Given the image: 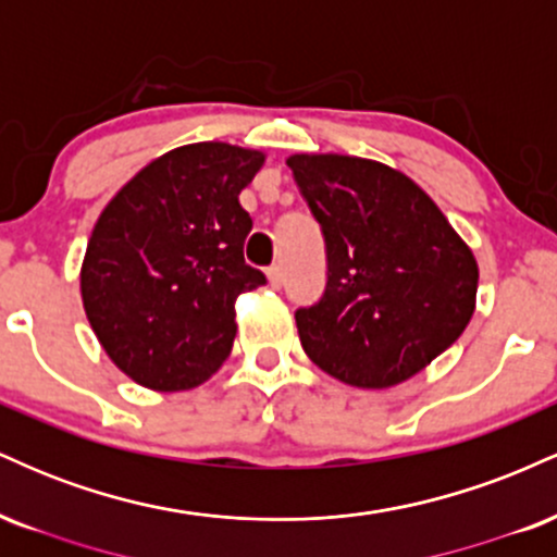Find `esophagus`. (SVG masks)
<instances>
[{"mask_svg": "<svg viewBox=\"0 0 557 557\" xmlns=\"http://www.w3.org/2000/svg\"><path fill=\"white\" fill-rule=\"evenodd\" d=\"M267 277H270L272 287H283V267L272 264L270 270H267Z\"/></svg>", "mask_w": 557, "mask_h": 557, "instance_id": "34e87169", "label": "esophagus"}]
</instances>
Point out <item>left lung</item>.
<instances>
[{
	"mask_svg": "<svg viewBox=\"0 0 557 557\" xmlns=\"http://www.w3.org/2000/svg\"><path fill=\"white\" fill-rule=\"evenodd\" d=\"M287 168L327 253L322 298L296 311L306 356L345 385L406 382L474 314V253L398 170L341 154H296Z\"/></svg>",
	"mask_w": 557,
	"mask_h": 557,
	"instance_id": "8db88e82",
	"label": "left lung"
}]
</instances>
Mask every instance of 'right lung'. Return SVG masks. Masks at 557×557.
<instances>
[{"instance_id": "obj_1", "label": "right lung", "mask_w": 557, "mask_h": 557, "mask_svg": "<svg viewBox=\"0 0 557 557\" xmlns=\"http://www.w3.org/2000/svg\"><path fill=\"white\" fill-rule=\"evenodd\" d=\"M264 154L190 144L144 168L107 203L81 270L101 348L138 385L207 382L235 341V298L264 285L243 259L253 222L238 196Z\"/></svg>"}]
</instances>
